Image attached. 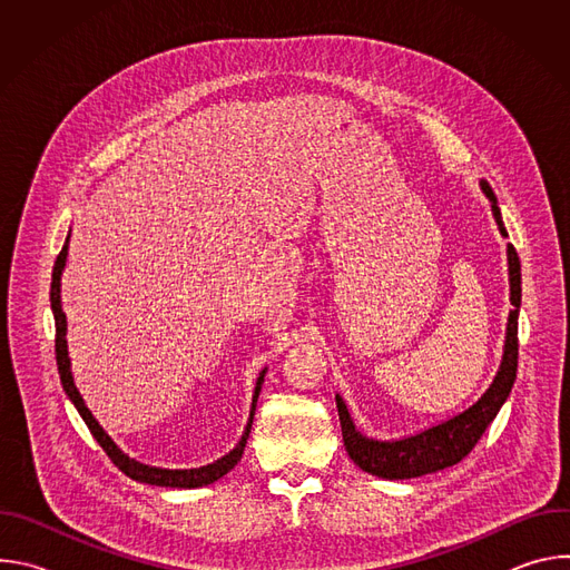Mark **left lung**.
I'll return each mask as SVG.
<instances>
[{"label": "left lung", "mask_w": 570, "mask_h": 570, "mask_svg": "<svg viewBox=\"0 0 570 570\" xmlns=\"http://www.w3.org/2000/svg\"><path fill=\"white\" fill-rule=\"evenodd\" d=\"M482 194L492 203V214L499 225V232L508 236V229L501 218L499 200L487 180H480ZM508 275H510V315H508V330H505V345L503 358L494 381L490 383L480 399L471 403L466 411L424 429L415 435L399 438V440H374L363 435L350 411L347 403L341 394H336V409L343 429V442L354 460L363 471L385 478V480H405V478H420L426 473L442 471L446 466L458 464L462 458L471 453L475 442L482 438L484 429L494 422L503 403L508 401L514 379H517V363H519V311H521V262L514 246H508Z\"/></svg>", "instance_id": "left-lung-1"}]
</instances>
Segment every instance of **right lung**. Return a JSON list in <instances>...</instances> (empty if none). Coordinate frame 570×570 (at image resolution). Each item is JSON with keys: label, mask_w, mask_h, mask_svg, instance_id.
Returning <instances> with one entry per match:
<instances>
[{"label": "right lung", "mask_w": 570, "mask_h": 570, "mask_svg": "<svg viewBox=\"0 0 570 570\" xmlns=\"http://www.w3.org/2000/svg\"><path fill=\"white\" fill-rule=\"evenodd\" d=\"M67 250H69V234L65 238V246L53 264V273H51V293H49V299H51V311H53V320H56V363H58V374H60V383H62V390L65 394L71 399V403L76 405V411L80 413V417H83V422L88 424V429L92 431V435L97 438V442L101 444V449L108 453V458L132 480H139V482H146V484H157V487H178V490H196V487H205V484H212L216 482L218 478H223L225 473H229L236 462L240 460L243 455V449H246V442L250 438V429H253V420H255V411H257V399H259V392H262V383H264V376L268 372V367H264L257 376V383H255V392H253V403H250V417H248V424L246 429H243V435L240 440L236 442V446L225 453L223 458L214 460L212 464H205V466H196V469H161V466H150V464H144V462H137L135 458L126 455L117 444L115 440L104 431V426L97 422V417L90 413V409L86 405L83 396H80L76 383H73V376H71V361H69V352H67V315L62 311V299H60V277H62V271H65V264H67Z\"/></svg>", "instance_id": "1"}]
</instances>
